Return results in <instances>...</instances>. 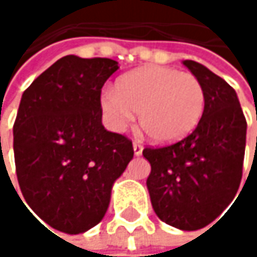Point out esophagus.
I'll use <instances>...</instances> for the list:
<instances>
[{
    "label": "esophagus",
    "mask_w": 257,
    "mask_h": 257,
    "mask_svg": "<svg viewBox=\"0 0 257 257\" xmlns=\"http://www.w3.org/2000/svg\"><path fill=\"white\" fill-rule=\"evenodd\" d=\"M134 153H135V156H140L141 153H143V144L140 143V141H134Z\"/></svg>",
    "instance_id": "obj_1"
}]
</instances>
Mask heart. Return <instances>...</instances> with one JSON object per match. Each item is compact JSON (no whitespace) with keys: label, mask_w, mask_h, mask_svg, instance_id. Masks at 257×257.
I'll return each instance as SVG.
<instances>
[{"label":"heart","mask_w":257,"mask_h":257,"mask_svg":"<svg viewBox=\"0 0 257 257\" xmlns=\"http://www.w3.org/2000/svg\"><path fill=\"white\" fill-rule=\"evenodd\" d=\"M105 122L114 132H123L141 111V126L158 143H174L199 123L205 92L190 73L170 67H146L120 78L116 89L101 96Z\"/></svg>","instance_id":"obj_1"}]
</instances>
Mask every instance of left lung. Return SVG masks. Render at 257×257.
<instances>
[{
  "label": "left lung",
  "mask_w": 257,
  "mask_h": 257,
  "mask_svg": "<svg viewBox=\"0 0 257 257\" xmlns=\"http://www.w3.org/2000/svg\"><path fill=\"white\" fill-rule=\"evenodd\" d=\"M205 92L198 126L165 147H146L147 179L158 217L181 231H196L216 220L231 204L242 177L247 122L235 90L195 61H183Z\"/></svg>",
  "instance_id": "8db88e82"
}]
</instances>
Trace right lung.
<instances>
[{
    "label": "right lung",
    "instance_id": "1",
    "mask_svg": "<svg viewBox=\"0 0 257 257\" xmlns=\"http://www.w3.org/2000/svg\"><path fill=\"white\" fill-rule=\"evenodd\" d=\"M117 68L108 58L68 55L22 95L13 126L18 181L29 208L56 231L98 225L134 156L132 141L101 120V89Z\"/></svg>",
    "mask_w": 257,
    "mask_h": 257
}]
</instances>
